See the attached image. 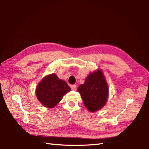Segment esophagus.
Returning a JSON list of instances; mask_svg holds the SVG:
<instances>
[{
    "mask_svg": "<svg viewBox=\"0 0 149 149\" xmlns=\"http://www.w3.org/2000/svg\"><path fill=\"white\" fill-rule=\"evenodd\" d=\"M71 88H72V90H75L77 89V85H75V84L72 85V86H71Z\"/></svg>",
    "mask_w": 149,
    "mask_h": 149,
    "instance_id": "obj_1",
    "label": "esophagus"
}]
</instances>
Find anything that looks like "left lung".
<instances>
[{"mask_svg":"<svg viewBox=\"0 0 149 149\" xmlns=\"http://www.w3.org/2000/svg\"><path fill=\"white\" fill-rule=\"evenodd\" d=\"M77 91L89 111L93 113L102 109L109 97L108 84L102 70L99 68L91 72Z\"/></svg>","mask_w":149,"mask_h":149,"instance_id":"8db88e82","label":"left lung"}]
</instances>
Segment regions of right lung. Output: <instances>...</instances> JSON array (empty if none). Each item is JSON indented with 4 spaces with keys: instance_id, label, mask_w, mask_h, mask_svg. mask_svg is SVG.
Here are the masks:
<instances>
[{
    "instance_id": "right-lung-1",
    "label": "right lung",
    "mask_w": 149,
    "mask_h": 149,
    "mask_svg": "<svg viewBox=\"0 0 149 149\" xmlns=\"http://www.w3.org/2000/svg\"><path fill=\"white\" fill-rule=\"evenodd\" d=\"M71 88L65 81L60 79L55 74L46 75L38 84L36 88L37 99L43 106L53 108Z\"/></svg>"
}]
</instances>
